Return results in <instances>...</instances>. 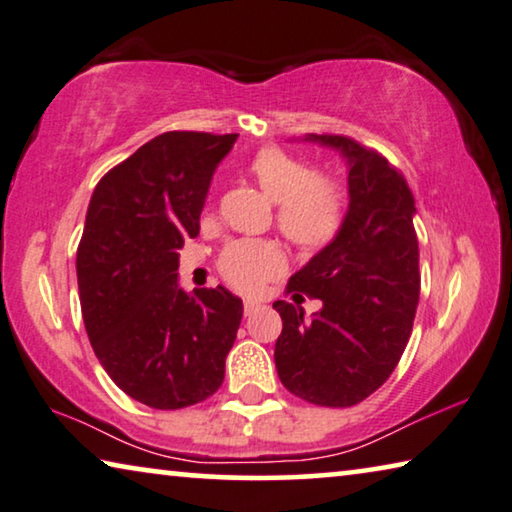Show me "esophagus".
I'll use <instances>...</instances> for the list:
<instances>
[{
	"label": "esophagus",
	"mask_w": 512,
	"mask_h": 512,
	"mask_svg": "<svg viewBox=\"0 0 512 512\" xmlns=\"http://www.w3.org/2000/svg\"><path fill=\"white\" fill-rule=\"evenodd\" d=\"M261 302H256V300H245V316H251V313H256L258 309H261Z\"/></svg>",
	"instance_id": "esophagus-1"
}]
</instances>
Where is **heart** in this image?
Masks as SVG:
<instances>
[{
	"label": "heart",
	"mask_w": 512,
	"mask_h": 512,
	"mask_svg": "<svg viewBox=\"0 0 512 512\" xmlns=\"http://www.w3.org/2000/svg\"><path fill=\"white\" fill-rule=\"evenodd\" d=\"M247 169L267 199L277 203V224L288 240L304 249L332 242L343 222V194L334 180L311 176L309 164L274 146L258 151ZM217 265L231 286L254 293L283 270V256L267 240H238L224 247Z\"/></svg>",
	"instance_id": "1"
}]
</instances>
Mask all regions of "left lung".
Masks as SVG:
<instances>
[{"label": "left lung", "mask_w": 512, "mask_h": 512, "mask_svg": "<svg viewBox=\"0 0 512 512\" xmlns=\"http://www.w3.org/2000/svg\"><path fill=\"white\" fill-rule=\"evenodd\" d=\"M300 141L332 148L348 169V210L341 229L288 283L318 297L274 302L283 320L274 364L283 387L322 407H350L380 389L412 334L419 304V242L414 196L382 155L338 135Z\"/></svg>", "instance_id": "1"}]
</instances>
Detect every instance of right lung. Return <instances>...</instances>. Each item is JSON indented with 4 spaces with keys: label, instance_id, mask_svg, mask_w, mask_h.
I'll return each mask as SVG.
<instances>
[{
    "label": "right lung",
    "instance_id": "right-lung-1",
    "mask_svg": "<svg viewBox=\"0 0 512 512\" xmlns=\"http://www.w3.org/2000/svg\"><path fill=\"white\" fill-rule=\"evenodd\" d=\"M238 135L164 132L93 190L77 247L91 348L130 398L180 410L224 382L242 300L224 286L178 283V249L199 235L212 176Z\"/></svg>",
    "mask_w": 512,
    "mask_h": 512
}]
</instances>
